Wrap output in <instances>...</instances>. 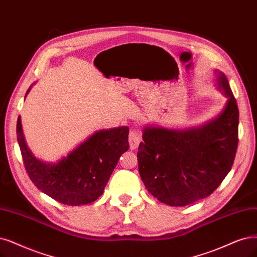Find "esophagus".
Segmentation results:
<instances>
[{"label":"esophagus","mask_w":257,"mask_h":257,"mask_svg":"<svg viewBox=\"0 0 257 257\" xmlns=\"http://www.w3.org/2000/svg\"><path fill=\"white\" fill-rule=\"evenodd\" d=\"M141 143V135L137 130H131L129 134V144L131 149L138 148L139 144Z\"/></svg>","instance_id":"1"}]
</instances>
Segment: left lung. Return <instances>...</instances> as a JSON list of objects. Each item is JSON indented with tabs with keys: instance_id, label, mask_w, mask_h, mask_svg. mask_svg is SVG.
<instances>
[{
	"instance_id": "8db88e82",
	"label": "left lung",
	"mask_w": 257,
	"mask_h": 257,
	"mask_svg": "<svg viewBox=\"0 0 257 257\" xmlns=\"http://www.w3.org/2000/svg\"><path fill=\"white\" fill-rule=\"evenodd\" d=\"M217 83L227 97L215 119L197 128L145 127L139 146V172L147 191L170 206L210 196L232 168L238 145L239 111L225 75Z\"/></svg>"
}]
</instances>
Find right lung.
<instances>
[{"label":"right lung","instance_id":"add662e5","mask_svg":"<svg viewBox=\"0 0 257 257\" xmlns=\"http://www.w3.org/2000/svg\"><path fill=\"white\" fill-rule=\"evenodd\" d=\"M128 135V127L99 130L58 163L47 164L32 154L20 116L17 121L18 143L32 182L56 201L75 206L92 203L102 195L119 157L129 149Z\"/></svg>","mask_w":257,"mask_h":257}]
</instances>
